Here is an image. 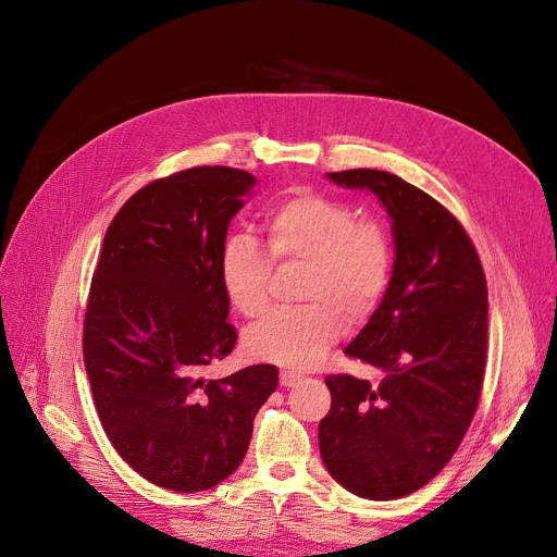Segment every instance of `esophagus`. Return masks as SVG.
Here are the masks:
<instances>
[{
  "label": "esophagus",
  "instance_id": "obj_1",
  "mask_svg": "<svg viewBox=\"0 0 557 557\" xmlns=\"http://www.w3.org/2000/svg\"><path fill=\"white\" fill-rule=\"evenodd\" d=\"M298 384H302V376H300V374L288 372V370L280 372V386H282V388H294V386H298Z\"/></svg>",
  "mask_w": 557,
  "mask_h": 557
}]
</instances>
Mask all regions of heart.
Returning a JSON list of instances; mask_svg holds the SVG:
<instances>
[{
	"label": "heart",
	"instance_id": "b5f03b06",
	"mask_svg": "<svg viewBox=\"0 0 557 557\" xmlns=\"http://www.w3.org/2000/svg\"><path fill=\"white\" fill-rule=\"evenodd\" d=\"M269 252L246 232L221 246L219 277L232 307L257 318L269 307L273 261L302 263V309L275 311L246 334V352L288 370H313L343 334L382 300L393 269L388 232L357 221L352 208L330 196L296 191L267 214Z\"/></svg>",
	"mask_w": 557,
	"mask_h": 557
}]
</instances>
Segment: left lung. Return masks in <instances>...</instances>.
Listing matches in <instances>:
<instances>
[{
	"instance_id": "1",
	"label": "left lung",
	"mask_w": 557,
	"mask_h": 557,
	"mask_svg": "<svg viewBox=\"0 0 557 557\" xmlns=\"http://www.w3.org/2000/svg\"><path fill=\"white\" fill-rule=\"evenodd\" d=\"M376 196L391 219L393 275L345 355L382 384L332 374L320 456L347 492L388 502L426 485L476 413L487 349V284L474 244L441 202L376 169L327 173Z\"/></svg>"
}]
</instances>
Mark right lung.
Wrapping results in <instances>:
<instances>
[{
  "instance_id": "add662e5",
  "label": "right lung",
  "mask_w": 557,
  "mask_h": 557,
  "mask_svg": "<svg viewBox=\"0 0 557 557\" xmlns=\"http://www.w3.org/2000/svg\"><path fill=\"white\" fill-rule=\"evenodd\" d=\"M257 178L194 166L131 196L112 219L85 311L83 361L108 441L137 474L175 492L242 465L277 368L208 379L237 332L219 277L227 225Z\"/></svg>"
}]
</instances>
